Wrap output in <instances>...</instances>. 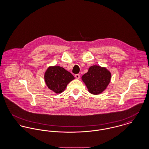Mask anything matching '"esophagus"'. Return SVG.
I'll list each match as a JSON object with an SVG mask.
<instances>
[{"mask_svg": "<svg viewBox=\"0 0 149 149\" xmlns=\"http://www.w3.org/2000/svg\"><path fill=\"white\" fill-rule=\"evenodd\" d=\"M75 77L78 79H79V78H80V75H79V74H75Z\"/></svg>", "mask_w": 149, "mask_h": 149, "instance_id": "34e87169", "label": "esophagus"}]
</instances>
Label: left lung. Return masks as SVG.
<instances>
[{"mask_svg":"<svg viewBox=\"0 0 149 149\" xmlns=\"http://www.w3.org/2000/svg\"><path fill=\"white\" fill-rule=\"evenodd\" d=\"M111 78V72L106 68L94 65L89 68L88 71L82 76L81 79L88 91L93 94L97 95L106 89Z\"/></svg>","mask_w":149,"mask_h":149,"instance_id":"8db88e82","label":"left lung"}]
</instances>
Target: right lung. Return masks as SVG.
<instances>
[{
    "instance_id": "add662e5",
    "label": "right lung",
    "mask_w": 149,
    "mask_h": 149,
    "mask_svg": "<svg viewBox=\"0 0 149 149\" xmlns=\"http://www.w3.org/2000/svg\"><path fill=\"white\" fill-rule=\"evenodd\" d=\"M74 77L62 67H49L45 74V80L48 88L56 93L64 92L67 85Z\"/></svg>"
}]
</instances>
